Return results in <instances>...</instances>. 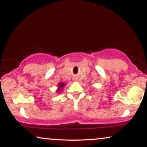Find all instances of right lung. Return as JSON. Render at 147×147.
Listing matches in <instances>:
<instances>
[{"label":"right lung","mask_w":147,"mask_h":147,"mask_svg":"<svg viewBox=\"0 0 147 147\" xmlns=\"http://www.w3.org/2000/svg\"><path fill=\"white\" fill-rule=\"evenodd\" d=\"M65 83L64 82H59V83L58 84V88H57V93H59V91H61L63 90V88H64L65 86Z\"/></svg>","instance_id":"1"}]
</instances>
